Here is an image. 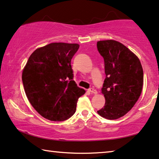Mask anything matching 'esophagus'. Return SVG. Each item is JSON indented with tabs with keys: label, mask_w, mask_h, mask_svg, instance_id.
Listing matches in <instances>:
<instances>
[{
	"label": "esophagus",
	"mask_w": 159,
	"mask_h": 159,
	"mask_svg": "<svg viewBox=\"0 0 159 159\" xmlns=\"http://www.w3.org/2000/svg\"><path fill=\"white\" fill-rule=\"evenodd\" d=\"M89 92H91V93H93V94H97V90H95V89H93V88L89 89Z\"/></svg>",
	"instance_id": "obj_1"
}]
</instances>
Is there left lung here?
Here are the masks:
<instances>
[{
    "mask_svg": "<svg viewBox=\"0 0 159 159\" xmlns=\"http://www.w3.org/2000/svg\"><path fill=\"white\" fill-rule=\"evenodd\" d=\"M97 49L104 60L106 79L102 89L105 98L102 117L117 120L133 108L139 99L143 84V70L138 57L115 40L97 42Z\"/></svg>",
    "mask_w": 159,
    "mask_h": 159,
    "instance_id": "8db88e82",
    "label": "left lung"
}]
</instances>
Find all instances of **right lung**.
<instances>
[{"mask_svg": "<svg viewBox=\"0 0 159 159\" xmlns=\"http://www.w3.org/2000/svg\"><path fill=\"white\" fill-rule=\"evenodd\" d=\"M78 44L55 42L38 48L22 72V82L35 110L51 121H64L74 115L84 89L73 80L71 59Z\"/></svg>", "mask_w": 159, "mask_h": 159, "instance_id": "add662e5", "label": "right lung"}]
</instances>
